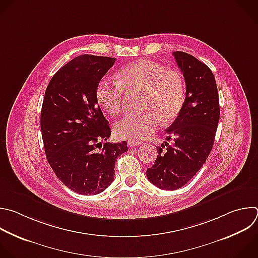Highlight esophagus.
<instances>
[{
	"label": "esophagus",
	"mask_w": 258,
	"mask_h": 258,
	"mask_svg": "<svg viewBox=\"0 0 258 258\" xmlns=\"http://www.w3.org/2000/svg\"><path fill=\"white\" fill-rule=\"evenodd\" d=\"M142 143L141 142H139V141H136V140H128L127 141V145H128V147H138V146H140Z\"/></svg>",
	"instance_id": "esophagus-1"
}]
</instances>
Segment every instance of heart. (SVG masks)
<instances>
[{"instance_id":"1","label":"heart","mask_w":258,"mask_h":258,"mask_svg":"<svg viewBox=\"0 0 258 258\" xmlns=\"http://www.w3.org/2000/svg\"><path fill=\"white\" fill-rule=\"evenodd\" d=\"M124 92H143L141 113L126 114L114 126L119 138L143 140L158 126L168 123L180 113L185 100V81L177 69L141 59L123 67L117 81L103 79L96 88L100 106L110 115H117L122 107Z\"/></svg>"}]
</instances>
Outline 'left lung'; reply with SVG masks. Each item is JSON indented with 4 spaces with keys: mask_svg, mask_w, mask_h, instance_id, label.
Listing matches in <instances>:
<instances>
[{
    "mask_svg": "<svg viewBox=\"0 0 258 258\" xmlns=\"http://www.w3.org/2000/svg\"><path fill=\"white\" fill-rule=\"evenodd\" d=\"M172 54L185 80V100L165 133L167 141L174 138L173 145L164 142L157 147L158 157L147 169L148 179L164 190L182 187L199 172L213 149L220 119L218 88L210 68L189 53Z\"/></svg>",
    "mask_w": 258,
    "mask_h": 258,
    "instance_id": "1",
    "label": "left lung"
}]
</instances>
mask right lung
<instances>
[{
	"instance_id": "obj_1",
	"label": "right lung",
	"mask_w": 258,
	"mask_h": 258,
	"mask_svg": "<svg viewBox=\"0 0 258 258\" xmlns=\"http://www.w3.org/2000/svg\"><path fill=\"white\" fill-rule=\"evenodd\" d=\"M114 57L82 54L61 67L45 90L40 127L45 156L56 177L71 190L102 192L114 178L117 158L127 144L108 143L111 135L96 88Z\"/></svg>"
}]
</instances>
